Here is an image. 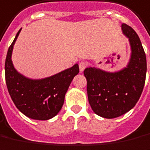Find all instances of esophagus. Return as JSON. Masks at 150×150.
<instances>
[{"mask_svg": "<svg viewBox=\"0 0 150 150\" xmlns=\"http://www.w3.org/2000/svg\"><path fill=\"white\" fill-rule=\"evenodd\" d=\"M86 66H87L86 63H85V62H80L79 63V69H80V71L81 72L84 71V69L86 68Z\"/></svg>", "mask_w": 150, "mask_h": 150, "instance_id": "1", "label": "esophagus"}]
</instances>
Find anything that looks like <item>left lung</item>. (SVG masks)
<instances>
[{
  "label": "left lung",
  "mask_w": 150,
  "mask_h": 150,
  "mask_svg": "<svg viewBox=\"0 0 150 150\" xmlns=\"http://www.w3.org/2000/svg\"><path fill=\"white\" fill-rule=\"evenodd\" d=\"M132 49L127 66L118 72L108 73L96 68L84 70L87 96L92 110L99 116L114 118L131 110L143 91L147 63L140 38L134 29L122 24Z\"/></svg>",
  "instance_id": "left-lung-1"
}]
</instances>
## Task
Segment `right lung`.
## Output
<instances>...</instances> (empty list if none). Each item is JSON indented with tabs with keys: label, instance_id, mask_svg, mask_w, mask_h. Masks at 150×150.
I'll use <instances>...</instances> for the list:
<instances>
[{
	"label": "right lung",
	"instance_id": "add662e5",
	"mask_svg": "<svg viewBox=\"0 0 150 150\" xmlns=\"http://www.w3.org/2000/svg\"><path fill=\"white\" fill-rule=\"evenodd\" d=\"M10 45L5 64L6 82L8 91L18 110L35 120H48L60 111L73 77L79 73L78 64L51 77L33 80L23 76L14 69L11 55L14 42Z\"/></svg>",
	"mask_w": 150,
	"mask_h": 150
}]
</instances>
